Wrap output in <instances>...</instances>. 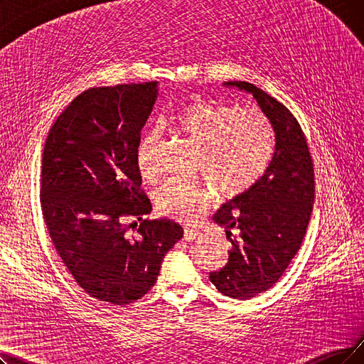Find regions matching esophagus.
<instances>
[{"mask_svg": "<svg viewBox=\"0 0 364 364\" xmlns=\"http://www.w3.org/2000/svg\"><path fill=\"white\" fill-rule=\"evenodd\" d=\"M203 235L198 231V230H194V228H185L183 230V237L186 240H194V239H200Z\"/></svg>", "mask_w": 364, "mask_h": 364, "instance_id": "34e87169", "label": "esophagus"}]
</instances>
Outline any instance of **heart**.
Returning <instances> with one entry per match:
<instances>
[{
  "label": "heart",
  "instance_id": "1",
  "mask_svg": "<svg viewBox=\"0 0 364 364\" xmlns=\"http://www.w3.org/2000/svg\"><path fill=\"white\" fill-rule=\"evenodd\" d=\"M170 128L198 144L196 170L201 179L171 178L155 193L161 215L194 223L208 208L213 190L223 198L240 196L261 179L274 152V133L267 116L257 107H236L193 98L167 119ZM156 129L139 140L136 161L144 181L159 176Z\"/></svg>",
  "mask_w": 364,
  "mask_h": 364
}]
</instances>
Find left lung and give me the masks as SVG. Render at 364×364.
I'll return each instance as SVG.
<instances>
[{
  "instance_id": "8db88e82",
  "label": "left lung",
  "mask_w": 364,
  "mask_h": 364,
  "mask_svg": "<svg viewBox=\"0 0 364 364\" xmlns=\"http://www.w3.org/2000/svg\"><path fill=\"white\" fill-rule=\"evenodd\" d=\"M224 86L251 94L274 133L266 173L213 215L231 250L228 263L209 279L224 296L246 300L278 282L300 250L315 198L314 164L297 119L282 103L248 82Z\"/></svg>"
}]
</instances>
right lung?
I'll list each match as a JSON object with an SVG mask.
<instances>
[{"mask_svg":"<svg viewBox=\"0 0 364 364\" xmlns=\"http://www.w3.org/2000/svg\"><path fill=\"white\" fill-rule=\"evenodd\" d=\"M156 97L158 82L85 91L58 116L43 149L41 210L55 250L86 293L118 306L149 291L183 236L171 220L143 218L152 205L136 152Z\"/></svg>","mask_w":364,"mask_h":364,"instance_id":"add662e5","label":"right lung"}]
</instances>
